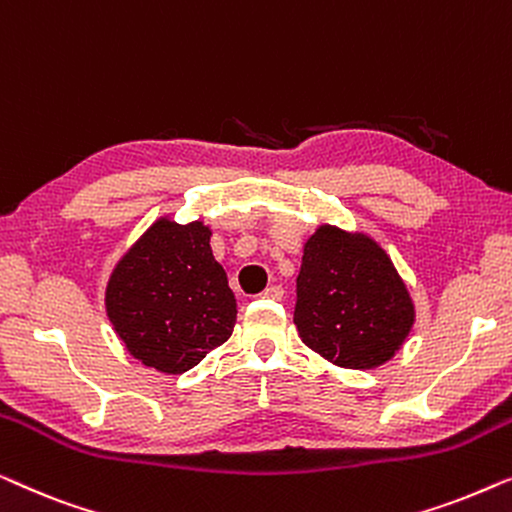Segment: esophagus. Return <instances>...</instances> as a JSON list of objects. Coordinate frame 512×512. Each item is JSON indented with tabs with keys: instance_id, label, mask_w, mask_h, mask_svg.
I'll use <instances>...</instances> for the list:
<instances>
[{
	"instance_id": "1",
	"label": "esophagus",
	"mask_w": 512,
	"mask_h": 512,
	"mask_svg": "<svg viewBox=\"0 0 512 512\" xmlns=\"http://www.w3.org/2000/svg\"><path fill=\"white\" fill-rule=\"evenodd\" d=\"M283 294H285L283 287H280V285H271V287H266V290L262 292V297H264V299L280 301V299H283Z\"/></svg>"
}]
</instances>
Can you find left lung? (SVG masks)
<instances>
[{
  "mask_svg": "<svg viewBox=\"0 0 512 512\" xmlns=\"http://www.w3.org/2000/svg\"><path fill=\"white\" fill-rule=\"evenodd\" d=\"M410 294L376 241L320 227L304 246L294 325L301 341L345 369L385 364L406 341Z\"/></svg>",
  "mask_w": 512,
  "mask_h": 512,
  "instance_id": "1",
  "label": "left lung"
}]
</instances>
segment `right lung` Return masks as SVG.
Here are the masks:
<instances>
[{"mask_svg":"<svg viewBox=\"0 0 512 512\" xmlns=\"http://www.w3.org/2000/svg\"><path fill=\"white\" fill-rule=\"evenodd\" d=\"M201 222L157 220L115 266L106 313L132 357L185 373L232 336L236 299Z\"/></svg>","mask_w":512,"mask_h":512,"instance_id":"right-lung-1","label":"right lung"}]
</instances>
